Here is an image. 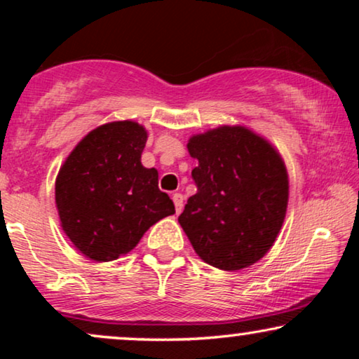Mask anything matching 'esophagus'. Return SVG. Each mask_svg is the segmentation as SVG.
Segmentation results:
<instances>
[{"label": "esophagus", "instance_id": "esophagus-1", "mask_svg": "<svg viewBox=\"0 0 359 359\" xmlns=\"http://www.w3.org/2000/svg\"><path fill=\"white\" fill-rule=\"evenodd\" d=\"M173 203H175V209H176V212H181V210H183V204H184V198H183V194H180V193H175L173 194Z\"/></svg>", "mask_w": 359, "mask_h": 359}]
</instances>
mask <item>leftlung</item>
Listing matches in <instances>:
<instances>
[{
  "label": "left lung",
  "mask_w": 359,
  "mask_h": 359,
  "mask_svg": "<svg viewBox=\"0 0 359 359\" xmlns=\"http://www.w3.org/2000/svg\"><path fill=\"white\" fill-rule=\"evenodd\" d=\"M189 155L196 191L178 222L194 252L225 271L257 263L273 247L287 208L281 156L245 127L224 126L194 135Z\"/></svg>",
  "instance_id": "1"
}]
</instances>
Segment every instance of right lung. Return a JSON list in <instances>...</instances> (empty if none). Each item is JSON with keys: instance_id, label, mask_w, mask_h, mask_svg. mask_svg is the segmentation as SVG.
Listing matches in <instances>:
<instances>
[{"instance_id": "add662e5", "label": "right lung", "mask_w": 359, "mask_h": 359, "mask_svg": "<svg viewBox=\"0 0 359 359\" xmlns=\"http://www.w3.org/2000/svg\"><path fill=\"white\" fill-rule=\"evenodd\" d=\"M145 142L137 122H109L91 130L58 171L62 229L95 262L130 252L151 225L175 214L173 201L158 189V171L142 165Z\"/></svg>"}]
</instances>
